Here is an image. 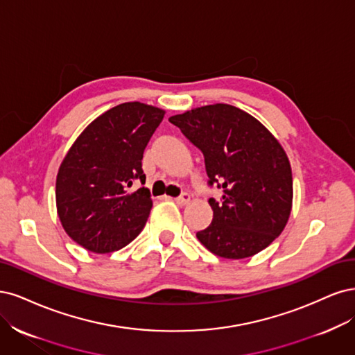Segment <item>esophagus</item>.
I'll list each match as a JSON object with an SVG mask.
<instances>
[{
  "instance_id": "1",
  "label": "esophagus",
  "mask_w": 355,
  "mask_h": 355,
  "mask_svg": "<svg viewBox=\"0 0 355 355\" xmlns=\"http://www.w3.org/2000/svg\"><path fill=\"white\" fill-rule=\"evenodd\" d=\"M174 202H175L177 205H180V207H184V205H187V203L190 202V194L182 193L180 198H175V199H174Z\"/></svg>"
}]
</instances>
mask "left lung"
Masks as SVG:
<instances>
[{"instance_id":"1","label":"left lung","mask_w":355,"mask_h":355,"mask_svg":"<svg viewBox=\"0 0 355 355\" xmlns=\"http://www.w3.org/2000/svg\"><path fill=\"white\" fill-rule=\"evenodd\" d=\"M169 122L205 156L209 184L223 199H209L214 218L199 242L227 259L254 257L280 236L289 221L293 182L289 157L264 125L225 103L194 107Z\"/></svg>"}]
</instances>
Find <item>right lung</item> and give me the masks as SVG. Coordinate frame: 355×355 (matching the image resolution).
<instances>
[{
	"label": "right lung",
	"mask_w": 355,
	"mask_h": 355,
	"mask_svg": "<svg viewBox=\"0 0 355 355\" xmlns=\"http://www.w3.org/2000/svg\"><path fill=\"white\" fill-rule=\"evenodd\" d=\"M165 110L122 103L97 116L67 150L55 178V207L73 242L96 254L127 246L140 234L153 207L146 181L144 148Z\"/></svg>",
	"instance_id": "obj_1"
}]
</instances>
